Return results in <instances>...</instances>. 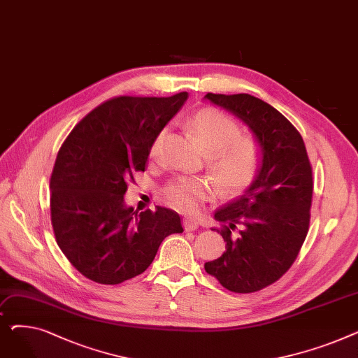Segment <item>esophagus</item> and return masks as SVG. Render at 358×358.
Instances as JSON below:
<instances>
[{
	"instance_id": "obj_1",
	"label": "esophagus",
	"mask_w": 358,
	"mask_h": 358,
	"mask_svg": "<svg viewBox=\"0 0 358 358\" xmlns=\"http://www.w3.org/2000/svg\"><path fill=\"white\" fill-rule=\"evenodd\" d=\"M185 231H196L199 228V220L196 217H185L182 220Z\"/></svg>"
}]
</instances>
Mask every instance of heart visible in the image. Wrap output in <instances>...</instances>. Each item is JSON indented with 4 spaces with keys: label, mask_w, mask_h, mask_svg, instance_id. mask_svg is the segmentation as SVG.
<instances>
[{
    "label": "heart",
    "mask_w": 358,
    "mask_h": 358,
    "mask_svg": "<svg viewBox=\"0 0 358 358\" xmlns=\"http://www.w3.org/2000/svg\"><path fill=\"white\" fill-rule=\"evenodd\" d=\"M190 129L197 142L210 154L209 168L220 189L239 193L255 180L261 166V146L252 136H241L239 123L217 108H201L192 116ZM166 138L161 130L150 146L149 155L158 159ZM215 192L210 178H180L164 190L168 204L181 212H194Z\"/></svg>",
    "instance_id": "b5f03b06"
}]
</instances>
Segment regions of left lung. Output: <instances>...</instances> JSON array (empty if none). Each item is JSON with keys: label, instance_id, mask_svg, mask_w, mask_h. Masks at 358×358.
Wrapping results in <instances>:
<instances>
[{"label": "left lung", "instance_id": "obj_1", "mask_svg": "<svg viewBox=\"0 0 358 358\" xmlns=\"http://www.w3.org/2000/svg\"><path fill=\"white\" fill-rule=\"evenodd\" d=\"M204 99L245 123L262 154L248 189L215 212L227 251L204 270L231 292H258L290 268L308 235L313 181L306 146L278 110L250 94Z\"/></svg>", "mask_w": 358, "mask_h": 358}]
</instances>
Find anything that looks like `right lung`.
Here are the masks:
<instances>
[{
    "mask_svg": "<svg viewBox=\"0 0 358 358\" xmlns=\"http://www.w3.org/2000/svg\"><path fill=\"white\" fill-rule=\"evenodd\" d=\"M187 97L111 99L90 111L59 149L50 177L55 238L71 264L96 283L119 285L142 274L161 242L182 232L177 212L162 206L134 210L124 193Z\"/></svg>",
    "mask_w": 358,
    "mask_h": 358,
    "instance_id": "right-lung-1",
    "label": "right lung"
}]
</instances>
